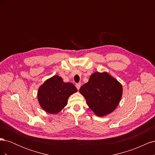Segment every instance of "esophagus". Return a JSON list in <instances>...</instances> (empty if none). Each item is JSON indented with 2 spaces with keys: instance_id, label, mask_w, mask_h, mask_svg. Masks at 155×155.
Returning <instances> with one entry per match:
<instances>
[{
  "instance_id": "obj_1",
  "label": "esophagus",
  "mask_w": 155,
  "mask_h": 155,
  "mask_svg": "<svg viewBox=\"0 0 155 155\" xmlns=\"http://www.w3.org/2000/svg\"><path fill=\"white\" fill-rule=\"evenodd\" d=\"M76 88H77L78 90H79V89L80 88V87H81V83H76Z\"/></svg>"
}]
</instances>
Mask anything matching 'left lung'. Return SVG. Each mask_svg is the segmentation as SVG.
<instances>
[{
  "label": "left lung",
  "instance_id": "1",
  "mask_svg": "<svg viewBox=\"0 0 155 155\" xmlns=\"http://www.w3.org/2000/svg\"><path fill=\"white\" fill-rule=\"evenodd\" d=\"M79 91L85 97L88 107L98 116L113 111L122 96L121 84L107 72L92 74Z\"/></svg>",
  "mask_w": 155,
  "mask_h": 155
}]
</instances>
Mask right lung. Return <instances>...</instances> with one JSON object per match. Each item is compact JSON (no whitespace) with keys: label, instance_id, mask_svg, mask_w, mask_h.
Masks as SVG:
<instances>
[{"label":"right lung","instance_id":"1","mask_svg":"<svg viewBox=\"0 0 155 155\" xmlns=\"http://www.w3.org/2000/svg\"><path fill=\"white\" fill-rule=\"evenodd\" d=\"M76 92L77 88L72 83H64L61 78L54 76L39 88L38 100L45 111L57 114L67 105L68 97Z\"/></svg>","mask_w":155,"mask_h":155}]
</instances>
